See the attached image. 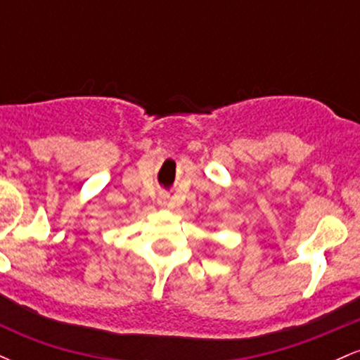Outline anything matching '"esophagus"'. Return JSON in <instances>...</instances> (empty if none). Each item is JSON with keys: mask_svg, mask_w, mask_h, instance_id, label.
Wrapping results in <instances>:
<instances>
[{"mask_svg": "<svg viewBox=\"0 0 360 360\" xmlns=\"http://www.w3.org/2000/svg\"><path fill=\"white\" fill-rule=\"evenodd\" d=\"M159 205L167 206L169 205V194H160L159 196Z\"/></svg>", "mask_w": 360, "mask_h": 360, "instance_id": "esophagus-1", "label": "esophagus"}]
</instances>
